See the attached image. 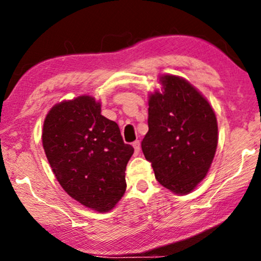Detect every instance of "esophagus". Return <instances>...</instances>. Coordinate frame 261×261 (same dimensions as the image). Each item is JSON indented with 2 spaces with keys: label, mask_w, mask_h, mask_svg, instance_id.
I'll return each mask as SVG.
<instances>
[{
  "label": "esophagus",
  "mask_w": 261,
  "mask_h": 261,
  "mask_svg": "<svg viewBox=\"0 0 261 261\" xmlns=\"http://www.w3.org/2000/svg\"><path fill=\"white\" fill-rule=\"evenodd\" d=\"M133 147L135 149V155H138L140 154V150H141V142L140 141H135L133 143Z\"/></svg>",
  "instance_id": "obj_1"
}]
</instances>
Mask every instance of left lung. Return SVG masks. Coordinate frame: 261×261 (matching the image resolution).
Returning <instances> with one entry per match:
<instances>
[{
    "label": "left lung",
    "instance_id": "left-lung-1",
    "mask_svg": "<svg viewBox=\"0 0 261 261\" xmlns=\"http://www.w3.org/2000/svg\"><path fill=\"white\" fill-rule=\"evenodd\" d=\"M161 92L149 96V131L142 141L158 181L186 194L205 178L217 148L213 107L185 79L163 75Z\"/></svg>",
    "mask_w": 261,
    "mask_h": 261
}]
</instances>
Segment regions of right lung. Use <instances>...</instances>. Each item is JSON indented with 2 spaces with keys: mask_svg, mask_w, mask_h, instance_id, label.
<instances>
[{
  "mask_svg": "<svg viewBox=\"0 0 261 261\" xmlns=\"http://www.w3.org/2000/svg\"><path fill=\"white\" fill-rule=\"evenodd\" d=\"M43 147L52 172L71 198L98 213L112 210L126 190L125 169L134 148L116 121L101 114L89 95L65 100L48 111Z\"/></svg>",
  "mask_w": 261,
  "mask_h": 261,
  "instance_id": "add662e5",
  "label": "right lung"
}]
</instances>
